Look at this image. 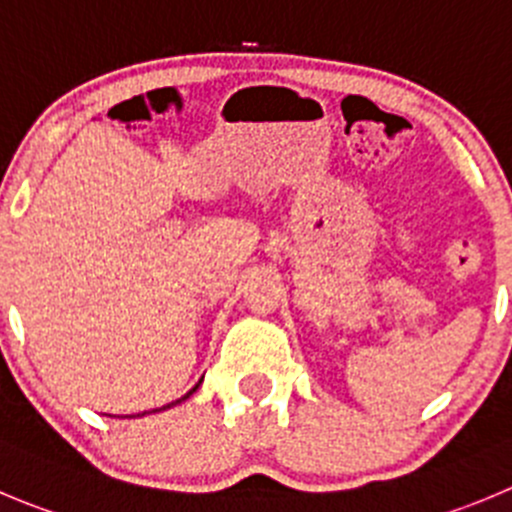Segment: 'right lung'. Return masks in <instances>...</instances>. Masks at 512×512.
I'll return each mask as SVG.
<instances>
[{
	"label": "right lung",
	"instance_id": "1",
	"mask_svg": "<svg viewBox=\"0 0 512 512\" xmlns=\"http://www.w3.org/2000/svg\"><path fill=\"white\" fill-rule=\"evenodd\" d=\"M196 389H198V384H196V387H193V389H191V392H188V394H186V397H180V399H188V397H191V394H193V392H196ZM180 399H178V402H180ZM173 405H175V402H173ZM168 407H170V405H168ZM163 410H165V407H163Z\"/></svg>",
	"mask_w": 512,
	"mask_h": 512
}]
</instances>
